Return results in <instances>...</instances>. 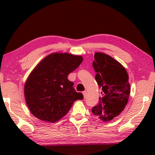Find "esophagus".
<instances>
[{"label": "esophagus", "instance_id": "obj_1", "mask_svg": "<svg viewBox=\"0 0 155 155\" xmlns=\"http://www.w3.org/2000/svg\"><path fill=\"white\" fill-rule=\"evenodd\" d=\"M83 94L84 98H85L86 97H87V92L86 91H83Z\"/></svg>", "mask_w": 155, "mask_h": 155}]
</instances>
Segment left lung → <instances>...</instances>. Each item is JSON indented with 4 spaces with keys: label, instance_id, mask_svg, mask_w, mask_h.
<instances>
[{
    "label": "left lung",
    "instance_id": "obj_1",
    "mask_svg": "<svg viewBox=\"0 0 155 155\" xmlns=\"http://www.w3.org/2000/svg\"><path fill=\"white\" fill-rule=\"evenodd\" d=\"M93 67L103 96L91 112L103 121L108 122L118 116L128 103L130 92L128 75L122 65L102 52L94 54Z\"/></svg>",
    "mask_w": 155,
    "mask_h": 155
}]
</instances>
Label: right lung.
I'll return each mask as SVG.
<instances>
[{
  "label": "right lung",
  "mask_w": 155,
  "mask_h": 155,
  "mask_svg": "<svg viewBox=\"0 0 155 155\" xmlns=\"http://www.w3.org/2000/svg\"><path fill=\"white\" fill-rule=\"evenodd\" d=\"M81 56L52 53L39 63L25 85V97L34 116L43 121L55 122L68 114L74 102L82 100L74 83L68 79L83 61Z\"/></svg>",
  "instance_id": "1"
}]
</instances>
